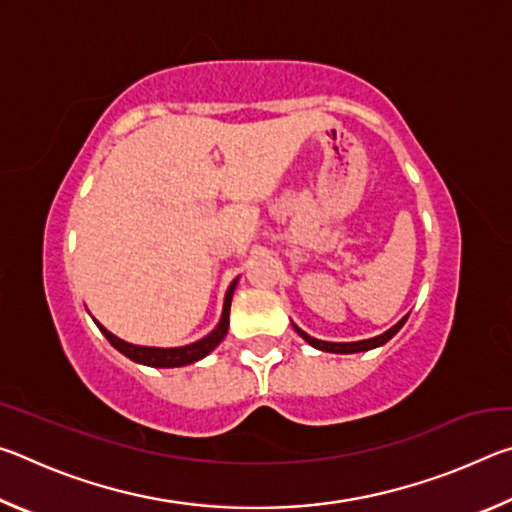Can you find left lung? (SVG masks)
<instances>
[{
  "instance_id": "obj_1",
  "label": "left lung",
  "mask_w": 512,
  "mask_h": 512,
  "mask_svg": "<svg viewBox=\"0 0 512 512\" xmlns=\"http://www.w3.org/2000/svg\"><path fill=\"white\" fill-rule=\"evenodd\" d=\"M406 318H409V316H406ZM406 318H402L400 323L388 329V332L375 336V339L357 341V343H327V341H318V339H311V336L302 332L300 327H296V325H293V327H296V332L302 336V339H305L309 345H314V348H318V350H323V352H336V354H354V352H366V350H372V348H379V345H384L386 341H391L393 336H395L397 332H400L402 325L406 323Z\"/></svg>"
}]
</instances>
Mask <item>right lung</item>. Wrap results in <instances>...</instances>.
Masks as SVG:
<instances>
[{"mask_svg": "<svg viewBox=\"0 0 512 512\" xmlns=\"http://www.w3.org/2000/svg\"><path fill=\"white\" fill-rule=\"evenodd\" d=\"M237 280L230 284L228 293H225V305H223V314H221V323L216 325L212 334H207L205 339L196 341L192 345H185V348H142V345H131L126 341L117 339L115 334H110L106 327L99 325L103 336L110 341L112 348H117L121 354H126L128 359H133L137 363H144V366H153V368H178V366H187V363H194L198 359H203L210 354L216 345L223 341V336L228 334V325H230V302H232V293H235Z\"/></svg>", "mask_w": 512, "mask_h": 512, "instance_id": "obj_1", "label": "right lung"}]
</instances>
